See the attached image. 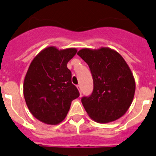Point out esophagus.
Here are the masks:
<instances>
[{
  "label": "esophagus",
  "mask_w": 156,
  "mask_h": 156,
  "mask_svg": "<svg viewBox=\"0 0 156 156\" xmlns=\"http://www.w3.org/2000/svg\"><path fill=\"white\" fill-rule=\"evenodd\" d=\"M77 87V88H78V90H79V91H80V93H82V90H81V87H80V85H77L76 86Z\"/></svg>",
  "instance_id": "34e87169"
}]
</instances>
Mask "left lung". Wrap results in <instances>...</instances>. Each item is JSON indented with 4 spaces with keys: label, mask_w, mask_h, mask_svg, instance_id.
Listing matches in <instances>:
<instances>
[{
    "label": "left lung",
    "mask_w": 156,
    "mask_h": 156,
    "mask_svg": "<svg viewBox=\"0 0 156 156\" xmlns=\"http://www.w3.org/2000/svg\"><path fill=\"white\" fill-rule=\"evenodd\" d=\"M77 54L88 64L93 93L81 99L89 116L99 123L115 121L129 108L136 90L134 77L122 57L107 47L84 48Z\"/></svg>",
    "instance_id": "left-lung-1"
}]
</instances>
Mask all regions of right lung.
<instances>
[{
  "instance_id": "right-lung-1",
  "label": "right lung",
  "mask_w": 156,
  "mask_h": 156,
  "mask_svg": "<svg viewBox=\"0 0 156 156\" xmlns=\"http://www.w3.org/2000/svg\"><path fill=\"white\" fill-rule=\"evenodd\" d=\"M77 50L49 47L37 55L23 82V96L32 115L46 124L57 125L68 113L71 102L80 96L72 83L67 63Z\"/></svg>"
}]
</instances>
